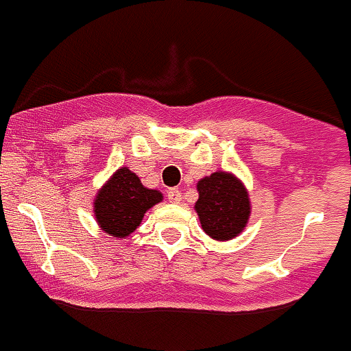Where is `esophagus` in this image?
I'll return each mask as SVG.
<instances>
[{"instance_id": "obj_1", "label": "esophagus", "mask_w": 351, "mask_h": 351, "mask_svg": "<svg viewBox=\"0 0 351 351\" xmlns=\"http://www.w3.org/2000/svg\"><path fill=\"white\" fill-rule=\"evenodd\" d=\"M167 197L170 203H181L183 201V195H181V192H179L178 189H170L167 192Z\"/></svg>"}]
</instances>
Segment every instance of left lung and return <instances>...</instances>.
<instances>
[{
  "label": "left lung",
  "instance_id": "obj_1",
  "mask_svg": "<svg viewBox=\"0 0 351 351\" xmlns=\"http://www.w3.org/2000/svg\"><path fill=\"white\" fill-rule=\"evenodd\" d=\"M195 212L204 234L215 241H230L246 228L252 214L248 190L234 173L217 170L197 181Z\"/></svg>",
  "mask_w": 351,
  "mask_h": 351
}]
</instances>
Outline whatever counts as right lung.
I'll list each match as a JSON object with an SVG mask.
<instances>
[{"instance_id":"right-lung-1","label":"right lung","mask_w":351,"mask_h":351,"mask_svg":"<svg viewBox=\"0 0 351 351\" xmlns=\"http://www.w3.org/2000/svg\"><path fill=\"white\" fill-rule=\"evenodd\" d=\"M162 201L159 190L147 189L128 167L117 168L94 197V217L105 234L125 239L136 232L154 204Z\"/></svg>"}]
</instances>
